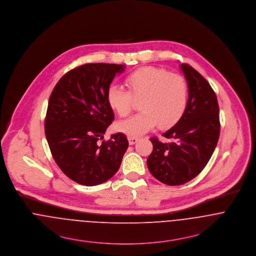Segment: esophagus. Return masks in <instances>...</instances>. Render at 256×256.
I'll list each match as a JSON object with an SVG mask.
<instances>
[{
  "instance_id": "34e87169",
  "label": "esophagus",
  "mask_w": 256,
  "mask_h": 256,
  "mask_svg": "<svg viewBox=\"0 0 256 256\" xmlns=\"http://www.w3.org/2000/svg\"><path fill=\"white\" fill-rule=\"evenodd\" d=\"M128 143H130V145H134V143L138 142V138H136V136H128Z\"/></svg>"
}]
</instances>
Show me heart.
<instances>
[{"label": "heart", "instance_id": "heart-1", "mask_svg": "<svg viewBox=\"0 0 256 256\" xmlns=\"http://www.w3.org/2000/svg\"><path fill=\"white\" fill-rule=\"evenodd\" d=\"M128 90L111 86L107 90L110 107L126 116L140 101L138 113L118 124V130L128 136H138L155 126L162 130L174 126L184 114L188 102V84L184 78L167 70L144 66L124 78Z\"/></svg>", "mask_w": 256, "mask_h": 256}]
</instances>
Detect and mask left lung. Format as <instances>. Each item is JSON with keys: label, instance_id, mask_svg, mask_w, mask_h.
<instances>
[{"label": "left lung", "instance_id": "1", "mask_svg": "<svg viewBox=\"0 0 256 256\" xmlns=\"http://www.w3.org/2000/svg\"><path fill=\"white\" fill-rule=\"evenodd\" d=\"M188 84V107L182 118L161 142L150 138L152 153L147 159L150 172L168 186L184 184L196 178L210 160L220 134L217 96L208 82L188 64H182Z\"/></svg>", "mask_w": 256, "mask_h": 256}]
</instances>
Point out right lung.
I'll return each mask as SVG.
<instances>
[{"label": "right lung", "instance_id": "right-lung-1", "mask_svg": "<svg viewBox=\"0 0 256 256\" xmlns=\"http://www.w3.org/2000/svg\"><path fill=\"white\" fill-rule=\"evenodd\" d=\"M124 70V64H116L80 66L58 82L49 98L45 134L52 156L80 184L92 186L111 178L128 147L122 132L103 140L114 118L107 90Z\"/></svg>", "mask_w": 256, "mask_h": 256}]
</instances>
